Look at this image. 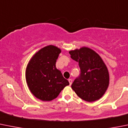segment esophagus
Instances as JSON below:
<instances>
[{
    "label": "esophagus",
    "mask_w": 128,
    "mask_h": 128,
    "mask_svg": "<svg viewBox=\"0 0 128 128\" xmlns=\"http://www.w3.org/2000/svg\"><path fill=\"white\" fill-rule=\"evenodd\" d=\"M68 82H69V83H70V85H71V84H72V80H71V79H69V80H68Z\"/></svg>",
    "instance_id": "1"
}]
</instances>
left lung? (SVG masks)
<instances>
[{
  "label": "left lung",
  "mask_w": 128,
  "mask_h": 128,
  "mask_svg": "<svg viewBox=\"0 0 128 128\" xmlns=\"http://www.w3.org/2000/svg\"><path fill=\"white\" fill-rule=\"evenodd\" d=\"M69 53L80 68V74L72 83V89L86 102L100 99L109 84V74L102 58L92 49L84 46Z\"/></svg>",
  "instance_id": "1"
}]
</instances>
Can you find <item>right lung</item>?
I'll return each instance as SVG.
<instances>
[{"label":"right lung","instance_id":"right-lung-1","mask_svg":"<svg viewBox=\"0 0 128 128\" xmlns=\"http://www.w3.org/2000/svg\"><path fill=\"white\" fill-rule=\"evenodd\" d=\"M60 48L48 45L30 59L26 70V80L30 90L37 98L51 101L57 97L70 83L56 67Z\"/></svg>","mask_w":128,"mask_h":128}]
</instances>
